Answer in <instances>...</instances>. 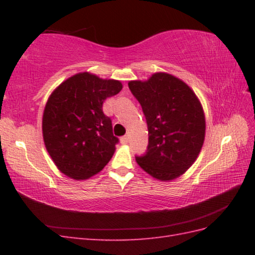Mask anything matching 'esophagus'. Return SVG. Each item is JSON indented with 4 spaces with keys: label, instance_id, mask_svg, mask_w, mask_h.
Segmentation results:
<instances>
[{
    "label": "esophagus",
    "instance_id": "34e87169",
    "mask_svg": "<svg viewBox=\"0 0 255 255\" xmlns=\"http://www.w3.org/2000/svg\"><path fill=\"white\" fill-rule=\"evenodd\" d=\"M128 140H129V138H128V136H122L121 137V139H120V141H121V143L122 144H127L128 142Z\"/></svg>",
    "mask_w": 255,
    "mask_h": 255
}]
</instances>
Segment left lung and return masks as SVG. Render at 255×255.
<instances>
[{
  "mask_svg": "<svg viewBox=\"0 0 255 255\" xmlns=\"http://www.w3.org/2000/svg\"><path fill=\"white\" fill-rule=\"evenodd\" d=\"M140 103L149 132V143L136 161L160 181H171L194 164L205 136V117L195 92L168 73L128 83Z\"/></svg>",
  "mask_w": 255,
  "mask_h": 255,
  "instance_id": "1",
  "label": "left lung"
}]
</instances>
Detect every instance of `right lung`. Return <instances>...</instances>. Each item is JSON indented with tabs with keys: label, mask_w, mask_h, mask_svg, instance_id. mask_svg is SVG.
<instances>
[{
	"label": "right lung",
	"mask_w": 255,
	"mask_h": 255,
	"mask_svg": "<svg viewBox=\"0 0 255 255\" xmlns=\"http://www.w3.org/2000/svg\"><path fill=\"white\" fill-rule=\"evenodd\" d=\"M121 89L119 81L83 72L53 91L43 112L42 133L45 148L64 174L88 179L111 160L119 139L102 109L104 100Z\"/></svg>",
	"instance_id": "1"
}]
</instances>
